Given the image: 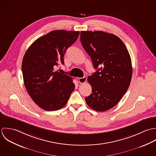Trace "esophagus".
I'll return each mask as SVG.
<instances>
[{"label":"esophagus","mask_w":156,"mask_h":156,"mask_svg":"<svg viewBox=\"0 0 156 156\" xmlns=\"http://www.w3.org/2000/svg\"><path fill=\"white\" fill-rule=\"evenodd\" d=\"M78 81L81 84L84 83H86L87 81V77L86 76H84L83 78H80L78 79Z\"/></svg>","instance_id":"34e87169"}]
</instances>
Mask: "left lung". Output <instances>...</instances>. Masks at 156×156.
Here are the masks:
<instances>
[{
	"label": "left lung",
	"instance_id": "8db88e82",
	"mask_svg": "<svg viewBox=\"0 0 156 156\" xmlns=\"http://www.w3.org/2000/svg\"><path fill=\"white\" fill-rule=\"evenodd\" d=\"M81 44L97 70L87 78L92 94L87 104L97 112L115 107L127 91L132 77L131 60L123 41L103 31H81Z\"/></svg>",
	"mask_w": 156,
	"mask_h": 156
}]
</instances>
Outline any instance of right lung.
Here are the masks:
<instances>
[{
  "mask_svg": "<svg viewBox=\"0 0 156 156\" xmlns=\"http://www.w3.org/2000/svg\"><path fill=\"white\" fill-rule=\"evenodd\" d=\"M79 35V31L50 32L37 39L23 57L22 69L26 89L34 102L46 111L61 109L75 90L72 78L54 68L64 64L66 50Z\"/></svg>",
  "mask_w": 156,
  "mask_h": 156,
  "instance_id": "add662e5",
  "label": "right lung"
}]
</instances>
